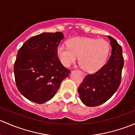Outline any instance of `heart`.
<instances>
[{
	"instance_id": "obj_1",
	"label": "heart",
	"mask_w": 135,
	"mask_h": 135,
	"mask_svg": "<svg viewBox=\"0 0 135 135\" xmlns=\"http://www.w3.org/2000/svg\"><path fill=\"white\" fill-rule=\"evenodd\" d=\"M68 45L61 43L57 47V54L63 66L69 67L77 61L86 72H94L105 65L110 53V46L103 39L77 37L71 38Z\"/></svg>"
}]
</instances>
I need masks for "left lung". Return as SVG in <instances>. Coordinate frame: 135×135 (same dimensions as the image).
I'll return each mask as SVG.
<instances>
[{
	"mask_svg": "<svg viewBox=\"0 0 135 135\" xmlns=\"http://www.w3.org/2000/svg\"><path fill=\"white\" fill-rule=\"evenodd\" d=\"M110 39L112 52L108 62L94 74L86 75L78 88L81 102L89 107H95L105 103L118 89L124 66L122 46L115 39Z\"/></svg>",
	"mask_w": 135,
	"mask_h": 135,
	"instance_id": "8db88e82",
	"label": "left lung"
}]
</instances>
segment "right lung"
I'll use <instances>...</instances> for the list:
<instances>
[{
    "label": "right lung",
    "mask_w": 135,
    "mask_h": 135,
    "mask_svg": "<svg viewBox=\"0 0 135 135\" xmlns=\"http://www.w3.org/2000/svg\"><path fill=\"white\" fill-rule=\"evenodd\" d=\"M63 38L61 32L42 33L30 38L18 50L13 69L15 82L28 100L39 104L49 101L70 73L57 54Z\"/></svg>",
    "instance_id": "1"
}]
</instances>
